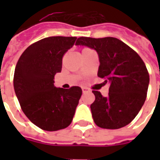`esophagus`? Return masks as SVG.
<instances>
[{
	"label": "esophagus",
	"instance_id": "obj_1",
	"mask_svg": "<svg viewBox=\"0 0 160 160\" xmlns=\"http://www.w3.org/2000/svg\"><path fill=\"white\" fill-rule=\"evenodd\" d=\"M82 92H83V93H86V92H88L89 90L87 88H86V87H82Z\"/></svg>",
	"mask_w": 160,
	"mask_h": 160
}]
</instances>
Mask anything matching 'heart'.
<instances>
[{"label":"heart","mask_w":160,"mask_h":160,"mask_svg":"<svg viewBox=\"0 0 160 160\" xmlns=\"http://www.w3.org/2000/svg\"><path fill=\"white\" fill-rule=\"evenodd\" d=\"M87 50H90V49H88V48H84L83 50H82V53L86 52V51H87Z\"/></svg>","instance_id":"1"}]
</instances>
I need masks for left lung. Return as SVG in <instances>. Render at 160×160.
I'll use <instances>...</instances> for the list:
<instances>
[{"mask_svg":"<svg viewBox=\"0 0 160 160\" xmlns=\"http://www.w3.org/2000/svg\"><path fill=\"white\" fill-rule=\"evenodd\" d=\"M76 44L97 51L100 62L98 76L110 83L107 97L92 91L95 100L91 111L94 122L107 129H118L130 123L144 104L149 84V73L141 56L111 37H80Z\"/></svg>","mask_w":160,"mask_h":160,"instance_id":"obj_1","label":"left lung"}]
</instances>
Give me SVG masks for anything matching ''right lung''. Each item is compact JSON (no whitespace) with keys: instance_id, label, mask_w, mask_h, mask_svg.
<instances>
[{"instance_id":"add662e5","label":"right lung","mask_w":160,"mask_h":160,"mask_svg":"<svg viewBox=\"0 0 160 160\" xmlns=\"http://www.w3.org/2000/svg\"><path fill=\"white\" fill-rule=\"evenodd\" d=\"M75 37H49L34 42L22 53L16 64L13 87L23 112L42 130L68 127L82 90L56 88L54 79L62 71V57L72 48Z\"/></svg>"}]
</instances>
